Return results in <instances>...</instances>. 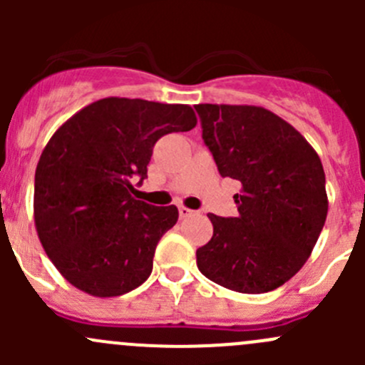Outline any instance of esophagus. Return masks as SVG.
<instances>
[{
	"label": "esophagus",
	"mask_w": 365,
	"mask_h": 365,
	"mask_svg": "<svg viewBox=\"0 0 365 365\" xmlns=\"http://www.w3.org/2000/svg\"><path fill=\"white\" fill-rule=\"evenodd\" d=\"M178 213H180V219H187V217H190V215H194V210H190V208H187V206H178Z\"/></svg>",
	"instance_id": "34e87169"
}]
</instances>
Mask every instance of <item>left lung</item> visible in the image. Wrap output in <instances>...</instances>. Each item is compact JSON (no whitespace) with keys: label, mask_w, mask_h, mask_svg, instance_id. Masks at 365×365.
I'll return each mask as SVG.
<instances>
[{"label":"left lung","mask_w":365,"mask_h":365,"mask_svg":"<svg viewBox=\"0 0 365 365\" xmlns=\"http://www.w3.org/2000/svg\"><path fill=\"white\" fill-rule=\"evenodd\" d=\"M196 111L220 176L242 183L237 217L208 215L213 237L196 251L197 268L233 292H272L304 267L325 226L322 160L295 127L264 108L197 104Z\"/></svg>","instance_id":"1"}]
</instances>
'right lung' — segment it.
<instances>
[{"instance_id": "right-lung-1", "label": "right lung", "mask_w": 365, "mask_h": 365, "mask_svg": "<svg viewBox=\"0 0 365 365\" xmlns=\"http://www.w3.org/2000/svg\"><path fill=\"white\" fill-rule=\"evenodd\" d=\"M196 123L190 106L108 97L54 132L36 164L33 215L43 251L70 284L108 298L150 277L178 208L135 200L132 182L146 178L162 135Z\"/></svg>"}]
</instances>
